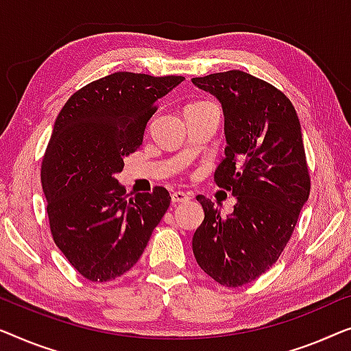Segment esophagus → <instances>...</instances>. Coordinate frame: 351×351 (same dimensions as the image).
Masks as SVG:
<instances>
[{
    "label": "esophagus",
    "mask_w": 351,
    "mask_h": 351,
    "mask_svg": "<svg viewBox=\"0 0 351 351\" xmlns=\"http://www.w3.org/2000/svg\"><path fill=\"white\" fill-rule=\"evenodd\" d=\"M191 200V195L186 194V192H181V191H175L173 194H171V204L176 205V204H186V202Z\"/></svg>",
    "instance_id": "obj_1"
}]
</instances>
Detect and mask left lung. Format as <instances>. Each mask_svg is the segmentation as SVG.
Listing matches in <instances>:
<instances>
[{
	"label": "left lung",
	"instance_id": "obj_1",
	"mask_svg": "<svg viewBox=\"0 0 351 351\" xmlns=\"http://www.w3.org/2000/svg\"><path fill=\"white\" fill-rule=\"evenodd\" d=\"M223 105L226 157L215 182L237 199L221 216L197 195L205 219L192 239L197 264L227 288L251 283L278 261L310 194L298 112L283 92L240 70L192 77Z\"/></svg>",
	"mask_w": 351,
	"mask_h": 351
}]
</instances>
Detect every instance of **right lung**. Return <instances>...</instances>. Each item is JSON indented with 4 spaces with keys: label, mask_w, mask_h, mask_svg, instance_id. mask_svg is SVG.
<instances>
[{
    "label": "right lung",
    "mask_w": 351,
    "mask_h": 351,
    "mask_svg": "<svg viewBox=\"0 0 351 351\" xmlns=\"http://www.w3.org/2000/svg\"><path fill=\"white\" fill-rule=\"evenodd\" d=\"M182 79L117 71L79 88L58 112L41 165L49 227L88 281L128 272L169 210L165 187L128 197L114 176L141 146L159 98Z\"/></svg>",
    "instance_id": "obj_1"
}]
</instances>
